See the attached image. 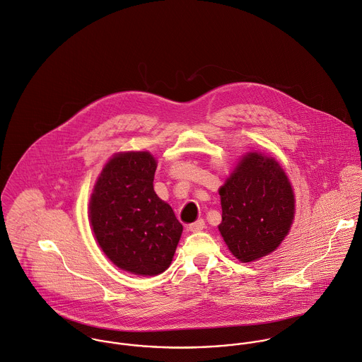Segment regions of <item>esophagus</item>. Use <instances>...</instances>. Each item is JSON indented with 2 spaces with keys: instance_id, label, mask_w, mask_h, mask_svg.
<instances>
[{
  "instance_id": "34e87169",
  "label": "esophagus",
  "mask_w": 362,
  "mask_h": 362,
  "mask_svg": "<svg viewBox=\"0 0 362 362\" xmlns=\"http://www.w3.org/2000/svg\"><path fill=\"white\" fill-rule=\"evenodd\" d=\"M204 226H206L204 221H203V219H197L196 222H193V223L189 225V229H190L192 232H200V230H203Z\"/></svg>"
}]
</instances>
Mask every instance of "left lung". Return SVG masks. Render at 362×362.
<instances>
[{
    "mask_svg": "<svg viewBox=\"0 0 362 362\" xmlns=\"http://www.w3.org/2000/svg\"><path fill=\"white\" fill-rule=\"evenodd\" d=\"M218 229L232 255L243 263L279 247L293 219L288 177L273 158L250 152L219 189Z\"/></svg>",
    "mask_w": 362,
    "mask_h": 362,
    "instance_id": "8db88e82",
    "label": "left lung"
}]
</instances>
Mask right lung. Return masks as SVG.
<instances>
[{"label": "right lung", "instance_id": "obj_1", "mask_svg": "<svg viewBox=\"0 0 362 362\" xmlns=\"http://www.w3.org/2000/svg\"><path fill=\"white\" fill-rule=\"evenodd\" d=\"M156 162L149 152L113 156L90 197L89 217L105 255L122 270L140 276L163 273L183 226L153 192Z\"/></svg>", "mask_w": 362, "mask_h": 362}]
</instances>
